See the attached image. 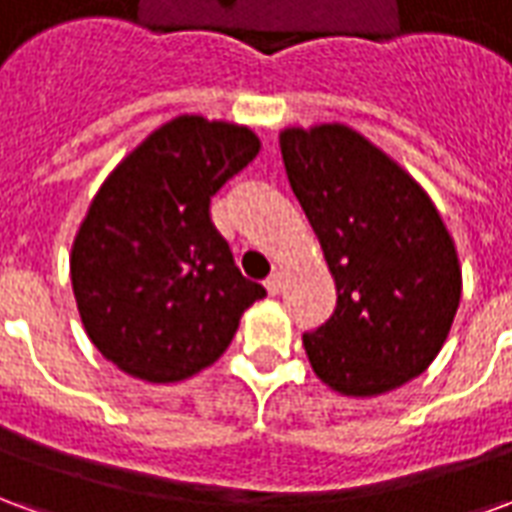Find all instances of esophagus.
<instances>
[{
  "label": "esophagus",
  "instance_id": "1",
  "mask_svg": "<svg viewBox=\"0 0 512 512\" xmlns=\"http://www.w3.org/2000/svg\"><path fill=\"white\" fill-rule=\"evenodd\" d=\"M282 285H285V277H282V274H271V277L266 279V290L268 293H271V296H277L279 290H282Z\"/></svg>",
  "mask_w": 512,
  "mask_h": 512
}]
</instances>
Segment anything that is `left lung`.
<instances>
[{"mask_svg": "<svg viewBox=\"0 0 512 512\" xmlns=\"http://www.w3.org/2000/svg\"><path fill=\"white\" fill-rule=\"evenodd\" d=\"M290 189L337 288L304 334L312 373L345 397H378L425 373L461 304V263L428 191L343 123L279 131Z\"/></svg>", "mask_w": 512, "mask_h": 512, "instance_id": "1", "label": "left lung"}]
</instances>
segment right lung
Returning a JSON list of instances; mask_svg holds the SVG:
<instances>
[{"instance_id": "obj_1", "label": "right lung", "mask_w": 512, "mask_h": 512, "mask_svg": "<svg viewBox=\"0 0 512 512\" xmlns=\"http://www.w3.org/2000/svg\"><path fill=\"white\" fill-rule=\"evenodd\" d=\"M257 153L252 128L178 115L101 183L73 238L71 285L84 332L117 370L147 384L197 376L266 296L211 222V197Z\"/></svg>"}]
</instances>
